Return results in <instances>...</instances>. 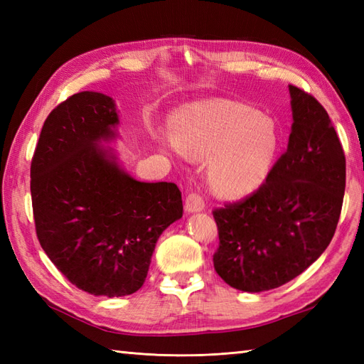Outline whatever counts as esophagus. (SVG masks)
Wrapping results in <instances>:
<instances>
[{"label":"esophagus","mask_w":364,"mask_h":364,"mask_svg":"<svg viewBox=\"0 0 364 364\" xmlns=\"http://www.w3.org/2000/svg\"><path fill=\"white\" fill-rule=\"evenodd\" d=\"M184 208H186L188 213H197L205 210V200L203 197L198 194V192L191 191L186 196V203H184Z\"/></svg>","instance_id":"1"}]
</instances>
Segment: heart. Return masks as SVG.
I'll use <instances>...</instances> for the list:
<instances>
[{
  "mask_svg": "<svg viewBox=\"0 0 364 364\" xmlns=\"http://www.w3.org/2000/svg\"><path fill=\"white\" fill-rule=\"evenodd\" d=\"M172 149L211 159L208 176L223 197H242L258 189L278 150L275 123L230 100H206L188 106L176 122Z\"/></svg>",
  "mask_w": 364,
  "mask_h": 364,
  "instance_id": "heart-1",
  "label": "heart"
}]
</instances>
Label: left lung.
Segmentation results:
<instances>
[{
	"mask_svg": "<svg viewBox=\"0 0 364 364\" xmlns=\"http://www.w3.org/2000/svg\"><path fill=\"white\" fill-rule=\"evenodd\" d=\"M289 94L288 150L253 194L213 211L214 269L239 291L275 289L300 275L327 249L341 214L343 145L318 100L296 86Z\"/></svg>",
	"mask_w": 364,
	"mask_h": 364,
	"instance_id": "left-lung-1",
	"label": "left lung"
}]
</instances>
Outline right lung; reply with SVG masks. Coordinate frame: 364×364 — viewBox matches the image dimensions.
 Segmentation results:
<instances>
[{
    "label": "right lung",
    "mask_w": 364,
    "mask_h": 364,
    "mask_svg": "<svg viewBox=\"0 0 364 364\" xmlns=\"http://www.w3.org/2000/svg\"><path fill=\"white\" fill-rule=\"evenodd\" d=\"M117 123L112 98L75 94L46 117L31 161L38 242L68 282L105 297L141 288L158 237L183 215L175 183L136 181L98 145Z\"/></svg>",
    "instance_id": "1"
}]
</instances>
